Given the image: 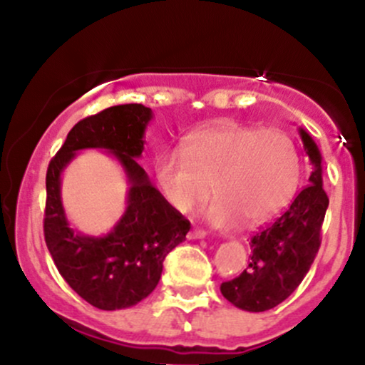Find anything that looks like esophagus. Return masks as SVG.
I'll return each mask as SVG.
<instances>
[{"label":"esophagus","instance_id":"obj_1","mask_svg":"<svg viewBox=\"0 0 365 365\" xmlns=\"http://www.w3.org/2000/svg\"><path fill=\"white\" fill-rule=\"evenodd\" d=\"M206 235H207V233L204 232V230H200V228H194V230H192L190 233H188V238H204Z\"/></svg>","mask_w":365,"mask_h":365}]
</instances>
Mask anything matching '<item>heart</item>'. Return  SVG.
I'll use <instances>...</instances> for the list:
<instances>
[{"label": "heart", "mask_w": 365, "mask_h": 365, "mask_svg": "<svg viewBox=\"0 0 365 365\" xmlns=\"http://www.w3.org/2000/svg\"><path fill=\"white\" fill-rule=\"evenodd\" d=\"M295 142L278 128L220 121L188 133L182 149L161 150L154 173L166 200L178 212L202 204L209 223L220 228L244 220L259 225L290 202L300 182Z\"/></svg>", "instance_id": "heart-1"}]
</instances>
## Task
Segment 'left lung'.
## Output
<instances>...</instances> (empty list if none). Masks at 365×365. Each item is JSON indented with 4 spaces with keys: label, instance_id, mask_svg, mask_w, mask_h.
I'll return each instance as SVG.
<instances>
[{
    "label": "left lung",
    "instance_id": "obj_1",
    "mask_svg": "<svg viewBox=\"0 0 365 365\" xmlns=\"http://www.w3.org/2000/svg\"><path fill=\"white\" fill-rule=\"evenodd\" d=\"M305 154L314 170L309 185L292 200L273 223L250 238L249 267L230 282L221 293L235 307L264 312L287 300L311 269L321 245V226L329 199L322 188V158L312 137L299 128Z\"/></svg>",
    "mask_w": 365,
    "mask_h": 365
}]
</instances>
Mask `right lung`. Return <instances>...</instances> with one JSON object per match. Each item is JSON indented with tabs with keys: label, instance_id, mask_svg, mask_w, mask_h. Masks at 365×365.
<instances>
[{
	"label": "right lung",
	"instance_id": "1",
	"mask_svg": "<svg viewBox=\"0 0 365 365\" xmlns=\"http://www.w3.org/2000/svg\"><path fill=\"white\" fill-rule=\"evenodd\" d=\"M150 118L153 111L142 104H120L87 116L70 130L46 173V245L70 288L103 311L144 300L159 283L166 255L190 230V221L161 195L137 163ZM83 148L111 152L130 185L124 216L103 237L70 229L61 202V173Z\"/></svg>",
	"mask_w": 365,
	"mask_h": 365
}]
</instances>
